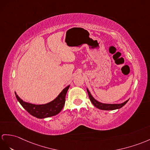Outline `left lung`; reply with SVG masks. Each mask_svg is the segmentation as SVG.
<instances>
[{"label": "left lung", "mask_w": 150, "mask_h": 150, "mask_svg": "<svg viewBox=\"0 0 150 150\" xmlns=\"http://www.w3.org/2000/svg\"><path fill=\"white\" fill-rule=\"evenodd\" d=\"M87 92L88 94V96L92 102V103L93 104L95 107H96L97 108L102 109V110H115V109H117L122 108L124 105H125L126 103H127L129 100H127V101L124 102L122 104H103L99 103L97 100H96L95 98L92 97V95L90 93L89 90L87 89Z\"/></svg>", "instance_id": "left-lung-1"}]
</instances>
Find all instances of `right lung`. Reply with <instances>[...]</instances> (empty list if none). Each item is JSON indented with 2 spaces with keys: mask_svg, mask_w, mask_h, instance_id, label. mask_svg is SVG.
Listing matches in <instances>:
<instances>
[{
  "mask_svg": "<svg viewBox=\"0 0 150 150\" xmlns=\"http://www.w3.org/2000/svg\"><path fill=\"white\" fill-rule=\"evenodd\" d=\"M70 86H67L62 91L58 96L50 103L42 104L35 105L25 103L15 93L17 100L20 104L28 113L38 118H45L58 114L63 109L65 102V96Z\"/></svg>",
  "mask_w": 150,
  "mask_h": 150,
  "instance_id": "obj_1",
  "label": "right lung"
}]
</instances>
